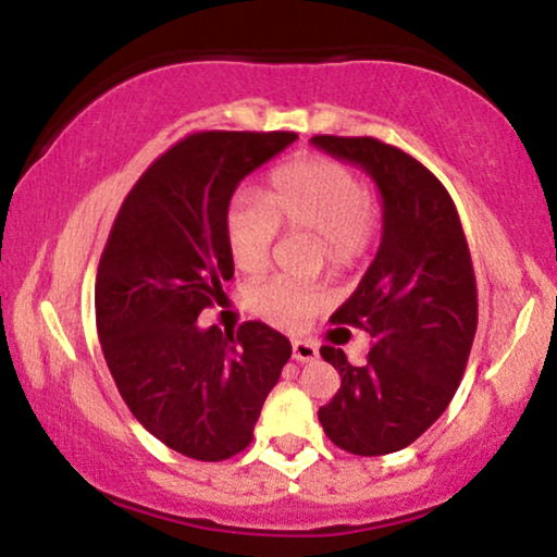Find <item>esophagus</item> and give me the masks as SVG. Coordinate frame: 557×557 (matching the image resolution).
Masks as SVG:
<instances>
[{
    "instance_id": "obj_1",
    "label": "esophagus",
    "mask_w": 557,
    "mask_h": 557,
    "mask_svg": "<svg viewBox=\"0 0 557 557\" xmlns=\"http://www.w3.org/2000/svg\"><path fill=\"white\" fill-rule=\"evenodd\" d=\"M317 358H319V350L311 343H306V339H296V343H293V360H298V363H308V360H317Z\"/></svg>"
}]
</instances>
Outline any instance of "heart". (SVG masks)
<instances>
[{
  "label": "heart",
  "mask_w": 557,
  "mask_h": 557,
  "mask_svg": "<svg viewBox=\"0 0 557 557\" xmlns=\"http://www.w3.org/2000/svg\"><path fill=\"white\" fill-rule=\"evenodd\" d=\"M317 236L313 261L332 270H350L363 259L376 231V214L360 178L326 158H300L272 173L261 207L236 205L225 218V238L233 264L257 274L270 261L274 233ZM246 304L283 330H298L319 306L324 290L296 280L272 277L249 287Z\"/></svg>",
  "instance_id": "1"
}]
</instances>
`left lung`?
<instances>
[{
	"label": "left lung",
	"instance_id": "8db88e82",
	"mask_svg": "<svg viewBox=\"0 0 557 557\" xmlns=\"http://www.w3.org/2000/svg\"><path fill=\"white\" fill-rule=\"evenodd\" d=\"M311 145L363 169L381 194L376 259L330 319L366 330L373 347L363 366L321 347L343 384L319 407L334 446L381 457L418 441L457 392L478 330L470 249L444 184L399 147L332 134H317Z\"/></svg>",
	"mask_w": 557,
	"mask_h": 557
}]
</instances>
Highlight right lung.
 <instances>
[{
    "label": "right lung",
    "instance_id": "1",
    "mask_svg": "<svg viewBox=\"0 0 557 557\" xmlns=\"http://www.w3.org/2000/svg\"><path fill=\"white\" fill-rule=\"evenodd\" d=\"M293 132H197L139 176L113 220L96 277L103 358L134 418L173 451L223 461L253 438L290 339L261 321L202 330L233 277L225 218L238 184Z\"/></svg>",
    "mask_w": 557,
    "mask_h": 557
}]
</instances>
